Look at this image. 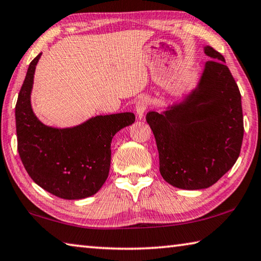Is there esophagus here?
<instances>
[{"mask_svg": "<svg viewBox=\"0 0 261 261\" xmlns=\"http://www.w3.org/2000/svg\"><path fill=\"white\" fill-rule=\"evenodd\" d=\"M148 107H149V99L147 97L139 98V100L135 104L136 116H138L140 119L143 118L144 117V113H145V111H147Z\"/></svg>", "mask_w": 261, "mask_h": 261, "instance_id": "esophagus-1", "label": "esophagus"}]
</instances>
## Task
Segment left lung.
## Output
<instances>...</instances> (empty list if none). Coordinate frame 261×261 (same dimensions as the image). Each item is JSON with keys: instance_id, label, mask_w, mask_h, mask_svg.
Here are the masks:
<instances>
[{"instance_id": "obj_1", "label": "left lung", "mask_w": 261, "mask_h": 261, "mask_svg": "<svg viewBox=\"0 0 261 261\" xmlns=\"http://www.w3.org/2000/svg\"><path fill=\"white\" fill-rule=\"evenodd\" d=\"M204 50L212 59L198 88L184 104L147 113L162 176L187 190L208 188L225 175L240 156L244 134L239 86L225 57L210 45Z\"/></svg>"}]
</instances>
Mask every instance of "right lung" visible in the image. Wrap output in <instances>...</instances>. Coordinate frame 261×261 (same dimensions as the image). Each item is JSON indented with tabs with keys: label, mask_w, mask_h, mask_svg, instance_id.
<instances>
[{
	"label": "right lung",
	"mask_w": 261,
	"mask_h": 261,
	"mask_svg": "<svg viewBox=\"0 0 261 261\" xmlns=\"http://www.w3.org/2000/svg\"><path fill=\"white\" fill-rule=\"evenodd\" d=\"M31 62L16 104L17 148L25 170L36 185L64 199L93 196L108 179L111 141L135 121L132 112L97 116L82 125L58 129L43 125L31 108L35 65Z\"/></svg>",
	"instance_id": "right-lung-1"
}]
</instances>
